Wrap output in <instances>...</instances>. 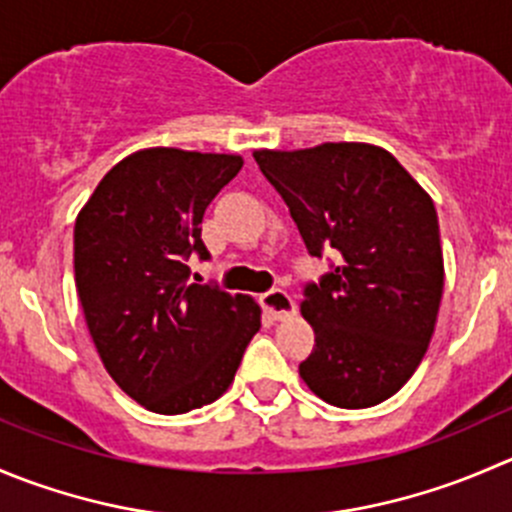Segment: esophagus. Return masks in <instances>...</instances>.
<instances>
[{"mask_svg": "<svg viewBox=\"0 0 512 512\" xmlns=\"http://www.w3.org/2000/svg\"><path fill=\"white\" fill-rule=\"evenodd\" d=\"M262 300V307H265L267 312H270L272 317H275V320H285V317H290V315H295V310H297V305H295V300H292V295H287L285 290H270V292H265V295L260 297Z\"/></svg>", "mask_w": 512, "mask_h": 512, "instance_id": "obj_1", "label": "esophagus"}]
</instances>
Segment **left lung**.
Listing matches in <instances>:
<instances>
[{"instance_id":"8db88e82","label":"left lung","mask_w":512,"mask_h":512,"mask_svg":"<svg viewBox=\"0 0 512 512\" xmlns=\"http://www.w3.org/2000/svg\"><path fill=\"white\" fill-rule=\"evenodd\" d=\"M312 257L337 265L305 287L315 347L300 362L307 388L335 408H372L418 370L438 322L445 267L438 212L388 150L325 142L257 150Z\"/></svg>"}]
</instances>
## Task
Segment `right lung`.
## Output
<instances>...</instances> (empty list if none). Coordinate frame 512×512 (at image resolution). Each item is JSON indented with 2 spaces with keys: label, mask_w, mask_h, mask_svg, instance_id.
Wrapping results in <instances>:
<instances>
[{
  "label": "right lung",
  "mask_w": 512,
  "mask_h": 512,
  "mask_svg": "<svg viewBox=\"0 0 512 512\" xmlns=\"http://www.w3.org/2000/svg\"><path fill=\"white\" fill-rule=\"evenodd\" d=\"M240 155L150 147L112 167L74 222V282L104 370L160 415L215 403L235 380L260 305L190 280L202 217Z\"/></svg>",
  "instance_id": "obj_1"
}]
</instances>
